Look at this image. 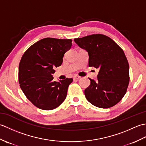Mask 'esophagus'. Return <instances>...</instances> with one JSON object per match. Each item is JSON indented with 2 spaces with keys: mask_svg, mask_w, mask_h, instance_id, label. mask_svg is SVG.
Masks as SVG:
<instances>
[{
  "mask_svg": "<svg viewBox=\"0 0 146 146\" xmlns=\"http://www.w3.org/2000/svg\"><path fill=\"white\" fill-rule=\"evenodd\" d=\"M80 78H81V77L78 76V75H75V76H73V79H74V80H78V79H80Z\"/></svg>",
  "mask_w": 146,
  "mask_h": 146,
  "instance_id": "34e87169",
  "label": "esophagus"
}]
</instances>
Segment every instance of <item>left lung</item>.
<instances>
[{
    "label": "left lung",
    "mask_w": 146,
    "mask_h": 146,
    "mask_svg": "<svg viewBox=\"0 0 146 146\" xmlns=\"http://www.w3.org/2000/svg\"><path fill=\"white\" fill-rule=\"evenodd\" d=\"M74 41L88 52V66L99 70L97 80L89 78L90 85L85 90L86 100L99 108L113 107L125 95L129 83V65L124 52L103 35L76 38Z\"/></svg>",
    "instance_id": "left-lung-1"
}]
</instances>
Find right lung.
Segmentation results:
<instances>
[{
	"instance_id": "obj_1",
	"label": "right lung",
	"mask_w": 146,
	"mask_h": 146,
	"mask_svg": "<svg viewBox=\"0 0 146 146\" xmlns=\"http://www.w3.org/2000/svg\"><path fill=\"white\" fill-rule=\"evenodd\" d=\"M71 39L44 38L24 52L19 66V82L27 99L39 108L49 110L58 107L66 97L73 78L53 81L54 68L63 63L72 44Z\"/></svg>"
}]
</instances>
